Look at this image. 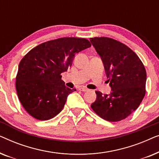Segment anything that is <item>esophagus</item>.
<instances>
[{
	"label": "esophagus",
	"mask_w": 159,
	"mask_h": 159,
	"mask_svg": "<svg viewBox=\"0 0 159 159\" xmlns=\"http://www.w3.org/2000/svg\"><path fill=\"white\" fill-rule=\"evenodd\" d=\"M80 90L81 91H83V92H86V91H88L89 90L87 88H85V87H81V88H79Z\"/></svg>",
	"instance_id": "34e87169"
}]
</instances>
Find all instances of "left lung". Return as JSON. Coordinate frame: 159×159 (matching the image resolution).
Segmentation results:
<instances>
[{"mask_svg":"<svg viewBox=\"0 0 159 159\" xmlns=\"http://www.w3.org/2000/svg\"><path fill=\"white\" fill-rule=\"evenodd\" d=\"M103 63L111 93L95 91L91 108L102 119L119 121L135 111L145 94L146 71L140 58L129 47L112 38H90Z\"/></svg>","mask_w":159,"mask_h":159,"instance_id":"1","label":"left lung"}]
</instances>
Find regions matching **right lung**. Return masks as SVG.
<instances>
[{
    "instance_id": "obj_1",
    "label": "right lung",
    "mask_w": 159,
    "mask_h": 159,
    "mask_svg": "<svg viewBox=\"0 0 159 159\" xmlns=\"http://www.w3.org/2000/svg\"><path fill=\"white\" fill-rule=\"evenodd\" d=\"M90 46L87 39L61 38L41 43L24 56L16 88L28 114L44 121L61 111L68 95L76 89L65 86L61 74L71 66L75 54Z\"/></svg>"
}]
</instances>
